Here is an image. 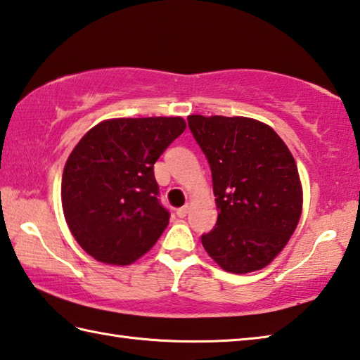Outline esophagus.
Returning a JSON list of instances; mask_svg holds the SVG:
<instances>
[{"label":"esophagus","instance_id":"obj_1","mask_svg":"<svg viewBox=\"0 0 360 360\" xmlns=\"http://www.w3.org/2000/svg\"><path fill=\"white\" fill-rule=\"evenodd\" d=\"M186 213H188V205H184V207H180V209H176V217L179 218H185Z\"/></svg>","mask_w":360,"mask_h":360}]
</instances>
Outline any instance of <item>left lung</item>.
<instances>
[{"mask_svg":"<svg viewBox=\"0 0 360 360\" xmlns=\"http://www.w3.org/2000/svg\"><path fill=\"white\" fill-rule=\"evenodd\" d=\"M188 126L210 164L218 210L200 240L219 267L248 274L286 247L302 213L297 166L281 137L247 117L190 115Z\"/></svg>","mask_w":360,"mask_h":360,"instance_id":"left-lung-1","label":"left lung"}]
</instances>
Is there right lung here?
<instances>
[{"label":"right lung","instance_id":"add662e5","mask_svg":"<svg viewBox=\"0 0 360 360\" xmlns=\"http://www.w3.org/2000/svg\"><path fill=\"white\" fill-rule=\"evenodd\" d=\"M185 128L180 117L105 120L75 145L63 170V212L94 259L128 266L167 228L153 166Z\"/></svg>","mask_w":360,"mask_h":360}]
</instances>
